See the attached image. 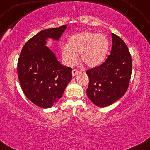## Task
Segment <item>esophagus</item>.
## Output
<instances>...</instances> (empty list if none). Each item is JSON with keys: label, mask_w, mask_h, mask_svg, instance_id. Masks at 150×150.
<instances>
[{"label": "esophagus", "mask_w": 150, "mask_h": 150, "mask_svg": "<svg viewBox=\"0 0 150 150\" xmlns=\"http://www.w3.org/2000/svg\"><path fill=\"white\" fill-rule=\"evenodd\" d=\"M78 74H79V70H77V69H74L72 70V76H75L77 75Z\"/></svg>", "instance_id": "1"}]
</instances>
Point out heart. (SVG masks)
<instances>
[{
  "label": "heart",
  "instance_id": "b5f03b06",
  "mask_svg": "<svg viewBox=\"0 0 150 150\" xmlns=\"http://www.w3.org/2000/svg\"><path fill=\"white\" fill-rule=\"evenodd\" d=\"M109 42L104 35L86 31L73 35L69 44L62 48V59L67 66L72 67L78 62L81 54L82 63L93 67L103 62L107 54Z\"/></svg>",
  "mask_w": 150,
  "mask_h": 150
}]
</instances>
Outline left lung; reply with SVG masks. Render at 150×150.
Instances as JSON below:
<instances>
[{"mask_svg":"<svg viewBox=\"0 0 150 150\" xmlns=\"http://www.w3.org/2000/svg\"><path fill=\"white\" fill-rule=\"evenodd\" d=\"M110 54L101 65L87 69L88 98L98 106H109L122 98L128 89L132 74V58L125 42L112 33Z\"/></svg>","mask_w":150,"mask_h":150,"instance_id":"obj_1","label":"left lung"}]
</instances>
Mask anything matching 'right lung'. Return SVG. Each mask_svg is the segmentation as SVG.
Returning <instances> with one entry per match:
<instances>
[{
    "label": "right lung",
    "instance_id": "right-lung-1",
    "mask_svg": "<svg viewBox=\"0 0 150 150\" xmlns=\"http://www.w3.org/2000/svg\"><path fill=\"white\" fill-rule=\"evenodd\" d=\"M66 25L41 30L27 41L18 61V77L28 100L42 108H50L62 97L71 80L69 67L63 66L46 46V40H58Z\"/></svg>",
    "mask_w": 150,
    "mask_h": 150
}]
</instances>
